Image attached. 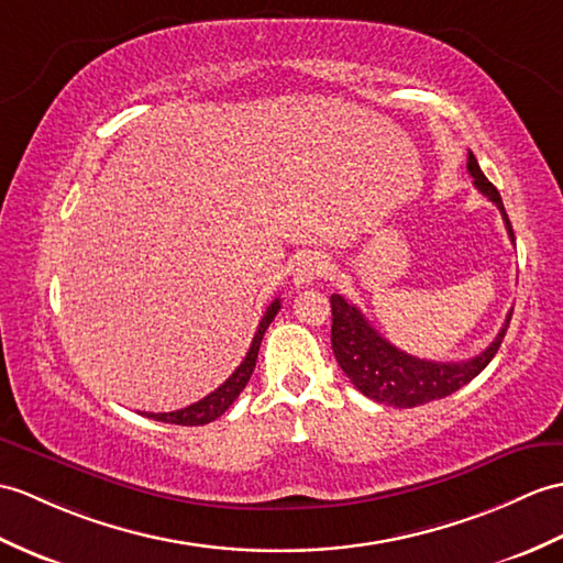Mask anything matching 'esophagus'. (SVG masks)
Here are the masks:
<instances>
[{
  "label": "esophagus",
  "instance_id": "34e87169",
  "mask_svg": "<svg viewBox=\"0 0 563 563\" xmlns=\"http://www.w3.org/2000/svg\"><path fill=\"white\" fill-rule=\"evenodd\" d=\"M325 273H329V261L319 254H309L295 268V285H311L313 280L323 278Z\"/></svg>",
  "mask_w": 563,
  "mask_h": 563
}]
</instances>
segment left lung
Wrapping results in <instances>:
<instances>
[{
  "instance_id": "obj_1",
  "label": "left lung",
  "mask_w": 563,
  "mask_h": 563,
  "mask_svg": "<svg viewBox=\"0 0 563 563\" xmlns=\"http://www.w3.org/2000/svg\"><path fill=\"white\" fill-rule=\"evenodd\" d=\"M467 173L473 175L475 187L499 208L506 222L508 238L516 242L511 220L506 216L501 196L479 169L473 151H467ZM331 345L341 369L360 394L376 402L394 405V408H417V405L446 398L465 384L473 382L496 355V350H499L508 331V323H511L514 317L511 309L499 335H496L489 347L485 352H479L477 357L467 362H431L408 355V352L390 345L386 338L378 335L374 325L364 319V313L355 305H350L345 297L331 295Z\"/></svg>"
}]
</instances>
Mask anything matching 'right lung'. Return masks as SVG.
I'll list each match as a JSON object with an SVG mask.
<instances>
[{
	"label": "right lung",
	"mask_w": 563,
	"mask_h": 563,
	"mask_svg": "<svg viewBox=\"0 0 563 563\" xmlns=\"http://www.w3.org/2000/svg\"><path fill=\"white\" fill-rule=\"evenodd\" d=\"M278 309H280V297L273 299L271 307L266 309L264 319H261L258 329H256L254 341L250 345V352H246V357L242 360L240 367L234 369V374L228 378V382L222 384V386H218L213 394H208L199 402L187 405V408H181V410H175V412H146V417H153L155 422L181 424V427H196V424H208V422L218 420V417L225 412L234 400H238V396L244 390L246 382H250V376H252V372L256 367L261 341H264V333H266V329L271 325V321L276 319Z\"/></svg>",
	"instance_id": "1"
}]
</instances>
